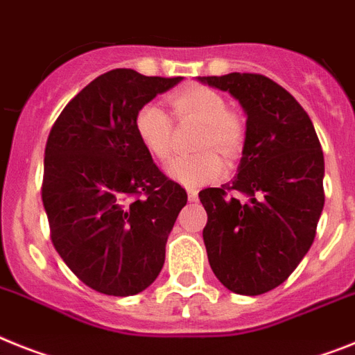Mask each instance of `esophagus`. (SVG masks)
Returning a JSON list of instances; mask_svg holds the SVG:
<instances>
[{
	"mask_svg": "<svg viewBox=\"0 0 355 355\" xmlns=\"http://www.w3.org/2000/svg\"><path fill=\"white\" fill-rule=\"evenodd\" d=\"M187 198H189V202H195L196 198H198V191L196 189H187Z\"/></svg>",
	"mask_w": 355,
	"mask_h": 355,
	"instance_id": "obj_1",
	"label": "esophagus"
}]
</instances>
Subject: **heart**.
<instances>
[{"label":"heart","mask_w":355,"mask_h":355,"mask_svg":"<svg viewBox=\"0 0 355 355\" xmlns=\"http://www.w3.org/2000/svg\"><path fill=\"white\" fill-rule=\"evenodd\" d=\"M173 113L178 121L202 122L198 150H216L233 157L243 142V124L238 115L229 112L222 94L207 86H191L169 97ZM135 132L148 153L157 160H168L173 153V121L159 104H144L135 115ZM169 177L184 186H202L216 182L225 175V164L216 151L182 155L169 164Z\"/></svg>","instance_id":"1"}]
</instances>
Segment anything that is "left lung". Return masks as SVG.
<instances>
[{"label": "left lung", "instance_id": "left-lung-1", "mask_svg": "<svg viewBox=\"0 0 355 355\" xmlns=\"http://www.w3.org/2000/svg\"><path fill=\"white\" fill-rule=\"evenodd\" d=\"M198 81L229 92L247 115L233 184L198 193L207 258L223 287L258 296L284 284L314 242L324 204L323 150L305 110L269 77L234 71Z\"/></svg>", "mask_w": 355, "mask_h": 355}]
</instances>
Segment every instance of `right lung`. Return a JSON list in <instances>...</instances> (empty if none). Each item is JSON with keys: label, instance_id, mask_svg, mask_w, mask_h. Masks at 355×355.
Returning a JSON list of instances; mask_svg holds the SVG:
<instances>
[{"label": "right lung", "instance_id": "1", "mask_svg": "<svg viewBox=\"0 0 355 355\" xmlns=\"http://www.w3.org/2000/svg\"><path fill=\"white\" fill-rule=\"evenodd\" d=\"M182 77L110 70L64 106L44 148L41 196L68 269L97 293L133 296L153 284L187 202L135 132L137 112Z\"/></svg>", "mask_w": 355, "mask_h": 355}]
</instances>
